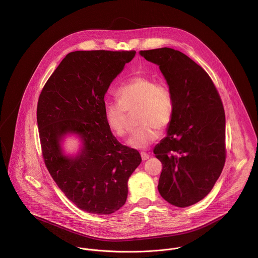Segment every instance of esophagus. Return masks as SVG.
Returning a JSON list of instances; mask_svg holds the SVG:
<instances>
[{"instance_id": "esophagus-1", "label": "esophagus", "mask_w": 258, "mask_h": 258, "mask_svg": "<svg viewBox=\"0 0 258 258\" xmlns=\"http://www.w3.org/2000/svg\"><path fill=\"white\" fill-rule=\"evenodd\" d=\"M141 156H142V159H143V161L149 159V157H150V155L148 153H146V152H141Z\"/></svg>"}]
</instances>
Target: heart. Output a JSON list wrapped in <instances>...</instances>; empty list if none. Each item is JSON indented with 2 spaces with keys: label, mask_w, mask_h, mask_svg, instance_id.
I'll list each match as a JSON object with an SVG mask.
<instances>
[{
  "label": "heart",
  "mask_w": 258,
  "mask_h": 258,
  "mask_svg": "<svg viewBox=\"0 0 258 258\" xmlns=\"http://www.w3.org/2000/svg\"><path fill=\"white\" fill-rule=\"evenodd\" d=\"M118 101L105 106V118L109 127L118 137L126 134V111L137 113L142 124L128 140V146L143 149L159 137V128H166L173 117L174 101L171 89L164 81L136 76L116 90Z\"/></svg>",
  "instance_id": "heart-1"
}]
</instances>
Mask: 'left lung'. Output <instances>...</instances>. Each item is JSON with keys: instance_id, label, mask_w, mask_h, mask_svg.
<instances>
[{"instance_id": "left-lung-1", "label": "left lung", "mask_w": 258, "mask_h": 258, "mask_svg": "<svg viewBox=\"0 0 258 258\" xmlns=\"http://www.w3.org/2000/svg\"><path fill=\"white\" fill-rule=\"evenodd\" d=\"M159 66L171 89L174 112L166 137L153 152L162 163L161 197L179 208L204 199L226 161V115L208 73L184 53L168 48L141 50Z\"/></svg>"}]
</instances>
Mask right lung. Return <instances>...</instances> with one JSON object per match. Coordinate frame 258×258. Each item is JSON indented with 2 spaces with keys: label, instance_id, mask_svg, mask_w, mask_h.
<instances>
[{
  "label": "right lung",
  "instance_id": "add662e5",
  "mask_svg": "<svg viewBox=\"0 0 258 258\" xmlns=\"http://www.w3.org/2000/svg\"><path fill=\"white\" fill-rule=\"evenodd\" d=\"M136 51L68 53L47 80L36 118L44 163L59 189L79 209L111 215L127 198V181L142 162L137 149L117 142L105 118V95ZM67 136L81 145L68 155Z\"/></svg>",
  "mask_w": 258,
  "mask_h": 258
}]
</instances>
